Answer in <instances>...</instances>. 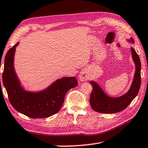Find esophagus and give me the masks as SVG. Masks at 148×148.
<instances>
[{
	"label": "esophagus",
	"instance_id": "34e87169",
	"mask_svg": "<svg viewBox=\"0 0 148 148\" xmlns=\"http://www.w3.org/2000/svg\"><path fill=\"white\" fill-rule=\"evenodd\" d=\"M88 76L85 71H83L80 72L79 74V79L82 82H84L85 80L88 79Z\"/></svg>",
	"mask_w": 148,
	"mask_h": 148
}]
</instances>
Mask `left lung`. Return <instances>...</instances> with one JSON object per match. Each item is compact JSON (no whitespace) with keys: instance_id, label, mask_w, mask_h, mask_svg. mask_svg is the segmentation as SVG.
Listing matches in <instances>:
<instances>
[{"instance_id":"left-lung-1","label":"left lung","mask_w":148,"mask_h":148,"mask_svg":"<svg viewBox=\"0 0 148 148\" xmlns=\"http://www.w3.org/2000/svg\"><path fill=\"white\" fill-rule=\"evenodd\" d=\"M130 42L134 43V40L131 38ZM131 54L135 64V73L133 81L127 92L118 98H111L105 93L102 88L96 82L91 81L92 90L90 96V104L95 111L101 113H116L124 110L133 100L138 91L141 84V63L138 55L133 48H131Z\"/></svg>"}]
</instances>
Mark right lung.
I'll return each mask as SVG.
<instances>
[{
    "label": "right lung",
    "mask_w": 148,
    "mask_h": 148,
    "mask_svg": "<svg viewBox=\"0 0 148 148\" xmlns=\"http://www.w3.org/2000/svg\"><path fill=\"white\" fill-rule=\"evenodd\" d=\"M18 45V42L8 51L2 74V82L10 103L16 111L32 119L52 116L61 108L69 90L77 85V79L75 77H62L40 92L25 90L21 87L13 66Z\"/></svg>",
    "instance_id": "right-lung-1"
}]
</instances>
